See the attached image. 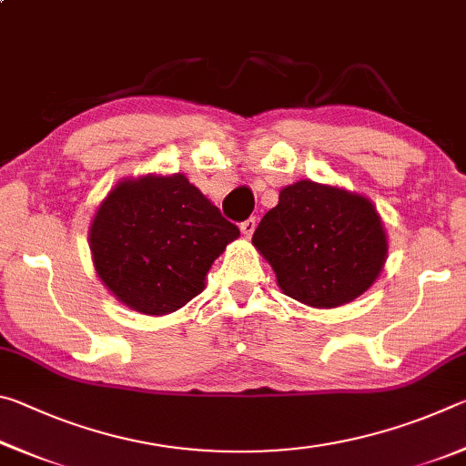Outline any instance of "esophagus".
I'll return each mask as SVG.
<instances>
[{"mask_svg":"<svg viewBox=\"0 0 466 466\" xmlns=\"http://www.w3.org/2000/svg\"><path fill=\"white\" fill-rule=\"evenodd\" d=\"M255 228H257V219L255 218H248V219H244V222L240 224V232L247 236V238H250L252 232H255Z\"/></svg>","mask_w":466,"mask_h":466,"instance_id":"34e87169","label":"esophagus"}]
</instances>
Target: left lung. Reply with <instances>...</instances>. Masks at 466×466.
Wrapping results in <instances>:
<instances>
[{"instance_id": "obj_1", "label": "left lung", "mask_w": 466, "mask_h": 466, "mask_svg": "<svg viewBox=\"0 0 466 466\" xmlns=\"http://www.w3.org/2000/svg\"><path fill=\"white\" fill-rule=\"evenodd\" d=\"M283 294L312 309H337L374 286L389 257L376 205L343 187L298 180L279 191L252 234Z\"/></svg>"}]
</instances>
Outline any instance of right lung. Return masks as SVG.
<instances>
[{
	"label": "right lung",
	"mask_w": 466,
	"mask_h": 466,
	"mask_svg": "<svg viewBox=\"0 0 466 466\" xmlns=\"http://www.w3.org/2000/svg\"><path fill=\"white\" fill-rule=\"evenodd\" d=\"M234 224L185 175L123 178L92 218L88 242L100 281L121 304L162 317L201 294Z\"/></svg>",
	"instance_id": "right-lung-1"
}]
</instances>
